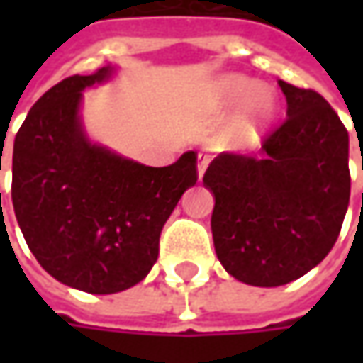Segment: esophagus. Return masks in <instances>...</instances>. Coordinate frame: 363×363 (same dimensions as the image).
<instances>
[{
	"mask_svg": "<svg viewBox=\"0 0 363 363\" xmlns=\"http://www.w3.org/2000/svg\"><path fill=\"white\" fill-rule=\"evenodd\" d=\"M208 163H210V157H208V155H203V153H200V155H198V179H202L203 177Z\"/></svg>",
	"mask_w": 363,
	"mask_h": 363,
	"instance_id": "esophagus-1",
	"label": "esophagus"
}]
</instances>
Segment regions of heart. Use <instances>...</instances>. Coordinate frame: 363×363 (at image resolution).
Wrapping results in <instances>:
<instances>
[{"mask_svg":"<svg viewBox=\"0 0 363 363\" xmlns=\"http://www.w3.org/2000/svg\"><path fill=\"white\" fill-rule=\"evenodd\" d=\"M218 101L222 106H240L232 121V137L240 143H252L271 127L277 115V96L269 86H257L255 80L242 74H226L218 80Z\"/></svg>","mask_w":363,"mask_h":363,"instance_id":"heart-1","label":"heart"}]
</instances>
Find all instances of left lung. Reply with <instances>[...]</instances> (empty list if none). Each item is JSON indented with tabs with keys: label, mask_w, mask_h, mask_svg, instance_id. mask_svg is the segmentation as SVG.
I'll use <instances>...</instances> for the list:
<instances>
[{
	"label": "left lung",
	"mask_w": 363,
	"mask_h": 363,
	"mask_svg": "<svg viewBox=\"0 0 363 363\" xmlns=\"http://www.w3.org/2000/svg\"><path fill=\"white\" fill-rule=\"evenodd\" d=\"M279 86L286 121L260 157L220 153L203 174L218 260L252 286L286 285L317 267L350 203V137L337 113L319 92Z\"/></svg>",
	"instance_id": "left-lung-1"
}]
</instances>
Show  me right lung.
Segmentation results:
<instances>
[{"label":"right lung","mask_w":363,"mask_h":363,"mask_svg":"<svg viewBox=\"0 0 363 363\" xmlns=\"http://www.w3.org/2000/svg\"><path fill=\"white\" fill-rule=\"evenodd\" d=\"M115 70L108 64L44 92L16 135L11 161L13 212L32 255L56 281L92 295L145 279L163 224L198 182L196 151L149 167L89 139L82 92Z\"/></svg>","instance_id":"add662e5"}]
</instances>
